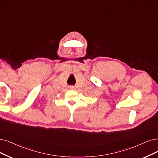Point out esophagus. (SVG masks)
I'll list each match as a JSON object with an SVG mask.
<instances>
[{
  "label": "esophagus",
  "mask_w": 158,
  "mask_h": 158,
  "mask_svg": "<svg viewBox=\"0 0 158 158\" xmlns=\"http://www.w3.org/2000/svg\"><path fill=\"white\" fill-rule=\"evenodd\" d=\"M69 89H74V86H73V85H70V86H69Z\"/></svg>",
  "instance_id": "esophagus-1"
}]
</instances>
